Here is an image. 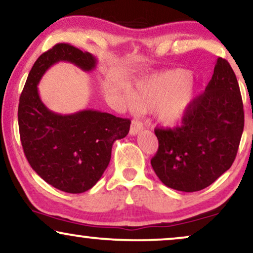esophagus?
<instances>
[{
    "instance_id": "34e87169",
    "label": "esophagus",
    "mask_w": 253,
    "mask_h": 253,
    "mask_svg": "<svg viewBox=\"0 0 253 253\" xmlns=\"http://www.w3.org/2000/svg\"><path fill=\"white\" fill-rule=\"evenodd\" d=\"M143 129V124L141 121L139 120H133L132 124H130V129H129V134L132 136L136 135V134H139V132H141Z\"/></svg>"
}]
</instances>
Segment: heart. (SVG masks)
I'll list each match as a JSON object with an SVG mask.
<instances>
[{"label": "heart", "instance_id": "1", "mask_svg": "<svg viewBox=\"0 0 253 253\" xmlns=\"http://www.w3.org/2000/svg\"><path fill=\"white\" fill-rule=\"evenodd\" d=\"M196 95V86L190 71L171 70L146 79L136 85L129 94L136 111H155L165 126H176L184 119Z\"/></svg>", "mask_w": 253, "mask_h": 253}]
</instances>
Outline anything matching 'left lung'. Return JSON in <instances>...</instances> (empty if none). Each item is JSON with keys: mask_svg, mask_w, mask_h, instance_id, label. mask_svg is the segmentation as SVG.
Wrapping results in <instances>:
<instances>
[{"mask_svg": "<svg viewBox=\"0 0 253 253\" xmlns=\"http://www.w3.org/2000/svg\"><path fill=\"white\" fill-rule=\"evenodd\" d=\"M244 128L239 85L219 58L206 91L191 104L180 127L155 128L159 149L150 164L160 181L185 193L202 190L235 161Z\"/></svg>", "mask_w": 253, "mask_h": 253, "instance_id": "8db88e82", "label": "left lung"}]
</instances>
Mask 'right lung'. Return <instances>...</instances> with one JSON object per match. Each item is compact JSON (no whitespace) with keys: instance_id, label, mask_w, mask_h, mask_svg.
I'll use <instances>...</instances> for the list:
<instances>
[{"instance_id":"right-lung-1","label":"right lung","mask_w":253,"mask_h":253,"mask_svg":"<svg viewBox=\"0 0 253 253\" xmlns=\"http://www.w3.org/2000/svg\"><path fill=\"white\" fill-rule=\"evenodd\" d=\"M58 62L72 63L86 72L97 65L93 55L66 43L56 44L38 57L20 97L21 142L31 168L46 183L65 193L81 194L104 174L112 146L128 134L130 120L93 110L66 116L50 111L42 103L37 85Z\"/></svg>"}]
</instances>
